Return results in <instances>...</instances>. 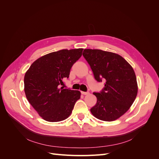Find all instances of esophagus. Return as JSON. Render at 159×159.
Returning <instances> with one entry per match:
<instances>
[{
    "mask_svg": "<svg viewBox=\"0 0 159 159\" xmlns=\"http://www.w3.org/2000/svg\"><path fill=\"white\" fill-rule=\"evenodd\" d=\"M81 94H82V95H88V94L89 93L88 91H86V92H85V91H81Z\"/></svg>",
    "mask_w": 159,
    "mask_h": 159,
    "instance_id": "obj_1",
    "label": "esophagus"
}]
</instances>
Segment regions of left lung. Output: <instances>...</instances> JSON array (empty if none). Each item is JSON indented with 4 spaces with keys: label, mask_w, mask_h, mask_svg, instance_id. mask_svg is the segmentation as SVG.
<instances>
[{
    "label": "left lung",
    "mask_w": 159,
    "mask_h": 159,
    "mask_svg": "<svg viewBox=\"0 0 159 159\" xmlns=\"http://www.w3.org/2000/svg\"><path fill=\"white\" fill-rule=\"evenodd\" d=\"M84 58L89 64L94 78L105 81L99 92H93L97 103L90 111L96 118L112 121L126 113L137 94L134 71L123 57L102 50L85 49Z\"/></svg>",
    "instance_id": "left-lung-1"
}]
</instances>
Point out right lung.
<instances>
[{
    "label": "right lung",
    "mask_w": 159,
    "mask_h": 159,
    "mask_svg": "<svg viewBox=\"0 0 159 159\" xmlns=\"http://www.w3.org/2000/svg\"><path fill=\"white\" fill-rule=\"evenodd\" d=\"M83 50L50 53L33 62L25 74L26 98L46 121L57 122L68 118L80 98L79 91L65 89L61 85L69 78L71 67L80 58Z\"/></svg>",
    "instance_id": "add662e5"
}]
</instances>
